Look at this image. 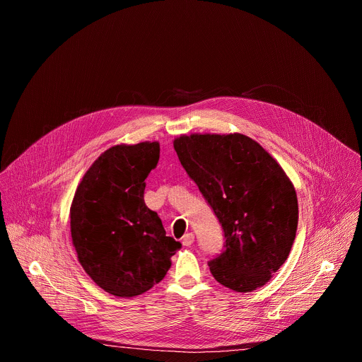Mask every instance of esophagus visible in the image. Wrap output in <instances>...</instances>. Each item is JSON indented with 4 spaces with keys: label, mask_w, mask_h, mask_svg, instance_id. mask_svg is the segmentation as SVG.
Returning <instances> with one entry per match:
<instances>
[{
    "label": "esophagus",
    "mask_w": 362,
    "mask_h": 362,
    "mask_svg": "<svg viewBox=\"0 0 362 362\" xmlns=\"http://www.w3.org/2000/svg\"><path fill=\"white\" fill-rule=\"evenodd\" d=\"M193 242H194V235H193V233H186V235L183 236V239H182V243H183L185 246H190Z\"/></svg>",
    "instance_id": "esophagus-1"
}]
</instances>
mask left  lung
<instances>
[{"label":"left lung","mask_w":362,"mask_h":362,"mask_svg":"<svg viewBox=\"0 0 362 362\" xmlns=\"http://www.w3.org/2000/svg\"><path fill=\"white\" fill-rule=\"evenodd\" d=\"M173 146L225 233V250L209 262L214 278L236 292L264 286L295 240L298 199L291 179L240 133L182 134Z\"/></svg>","instance_id":"8db88e82"}]
</instances>
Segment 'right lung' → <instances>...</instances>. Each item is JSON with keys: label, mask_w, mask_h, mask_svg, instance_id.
I'll list each match as a JSON object with an SVG mask.
<instances>
[{"label": "right lung", "mask_w": 362, "mask_h": 362, "mask_svg": "<svg viewBox=\"0 0 362 362\" xmlns=\"http://www.w3.org/2000/svg\"><path fill=\"white\" fill-rule=\"evenodd\" d=\"M160 144H117L94 160L70 208L73 246L86 274L106 292L132 298L159 284L182 243L166 236L144 203L146 177Z\"/></svg>", "instance_id": "1"}]
</instances>
